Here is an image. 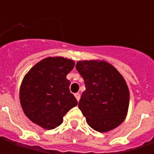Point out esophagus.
I'll return each mask as SVG.
<instances>
[{
  "instance_id": "obj_1",
  "label": "esophagus",
  "mask_w": 154,
  "mask_h": 154,
  "mask_svg": "<svg viewBox=\"0 0 154 154\" xmlns=\"http://www.w3.org/2000/svg\"><path fill=\"white\" fill-rule=\"evenodd\" d=\"M74 96H75V98H76V99H77V101H79L80 98V93H75L74 94Z\"/></svg>"
}]
</instances>
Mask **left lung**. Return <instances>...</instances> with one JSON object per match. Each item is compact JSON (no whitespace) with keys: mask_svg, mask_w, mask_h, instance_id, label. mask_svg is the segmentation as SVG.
<instances>
[{"mask_svg":"<svg viewBox=\"0 0 154 154\" xmlns=\"http://www.w3.org/2000/svg\"><path fill=\"white\" fill-rule=\"evenodd\" d=\"M76 69L86 85L79 108L88 125L101 133L118 127L129 105V92L122 75L103 60L79 61Z\"/></svg>","mask_w":154,"mask_h":154,"instance_id":"left-lung-1","label":"left lung"}]
</instances>
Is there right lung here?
<instances>
[{
  "instance_id": "1",
  "label": "right lung",
  "mask_w": 154,
  "mask_h": 154,
  "mask_svg": "<svg viewBox=\"0 0 154 154\" xmlns=\"http://www.w3.org/2000/svg\"><path fill=\"white\" fill-rule=\"evenodd\" d=\"M74 61L49 56L36 63L25 75L20 88V101L25 115L45 129L58 127L68 110L78 104L69 91L67 74Z\"/></svg>"
}]
</instances>
